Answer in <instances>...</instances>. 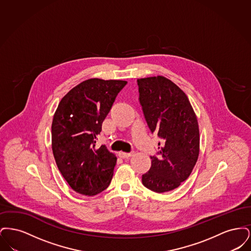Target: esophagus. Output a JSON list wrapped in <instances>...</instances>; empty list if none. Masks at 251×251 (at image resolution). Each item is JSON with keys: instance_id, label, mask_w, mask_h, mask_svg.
Instances as JSON below:
<instances>
[{"instance_id": "34e87169", "label": "esophagus", "mask_w": 251, "mask_h": 251, "mask_svg": "<svg viewBox=\"0 0 251 251\" xmlns=\"http://www.w3.org/2000/svg\"><path fill=\"white\" fill-rule=\"evenodd\" d=\"M131 155H132V153H126V152H122V151L119 152V156H120V158H123V159L129 158V157H131Z\"/></svg>"}]
</instances>
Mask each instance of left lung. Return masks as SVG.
<instances>
[{
	"instance_id": "left-lung-1",
	"label": "left lung",
	"mask_w": 251,
	"mask_h": 251,
	"mask_svg": "<svg viewBox=\"0 0 251 251\" xmlns=\"http://www.w3.org/2000/svg\"><path fill=\"white\" fill-rule=\"evenodd\" d=\"M139 101L151 132L163 139L160 156L142 175L145 187L156 193L171 191L187 179L200 153L197 116L185 93L164 76L137 80Z\"/></svg>"
}]
</instances>
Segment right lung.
Here are the masks:
<instances>
[{"mask_svg": "<svg viewBox=\"0 0 251 251\" xmlns=\"http://www.w3.org/2000/svg\"><path fill=\"white\" fill-rule=\"evenodd\" d=\"M126 84L121 80H85L62 98L54 113L53 157L64 179L81 195L95 196L111 182L117 157L103 145L96 149V139Z\"/></svg>", "mask_w": 251, "mask_h": 251, "instance_id": "right-lung-1", "label": "right lung"}]
</instances>
